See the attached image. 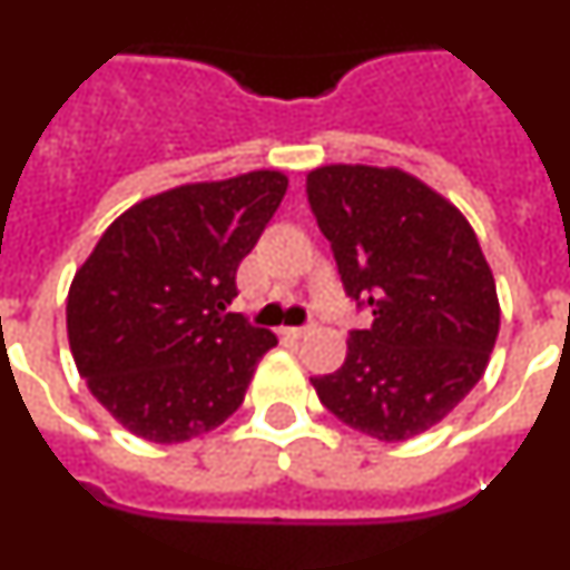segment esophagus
I'll return each mask as SVG.
<instances>
[{"label": "esophagus", "instance_id": "obj_1", "mask_svg": "<svg viewBox=\"0 0 570 570\" xmlns=\"http://www.w3.org/2000/svg\"><path fill=\"white\" fill-rule=\"evenodd\" d=\"M279 334L285 336V340H302V336L311 334V328H282Z\"/></svg>", "mask_w": 570, "mask_h": 570}]
</instances>
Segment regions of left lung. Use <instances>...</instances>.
I'll return each instance as SVG.
<instances>
[{"label": "left lung", "mask_w": 570, "mask_h": 570, "mask_svg": "<svg viewBox=\"0 0 570 570\" xmlns=\"http://www.w3.org/2000/svg\"><path fill=\"white\" fill-rule=\"evenodd\" d=\"M308 203L342 285L374 322L340 371L314 376L336 420L402 442L445 420L482 380L500 334L497 282L460 208L400 168L325 165Z\"/></svg>", "instance_id": "1"}]
</instances>
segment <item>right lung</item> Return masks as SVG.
Listing matches in <instances>:
<instances>
[{
  "instance_id": "right-lung-1",
  "label": "right lung",
  "mask_w": 570,
  "mask_h": 570,
  "mask_svg": "<svg viewBox=\"0 0 570 570\" xmlns=\"http://www.w3.org/2000/svg\"><path fill=\"white\" fill-rule=\"evenodd\" d=\"M288 190L279 170L190 183L110 223L68 291L70 354L130 434L185 442L245 400L268 328L228 314L236 268Z\"/></svg>"
}]
</instances>
